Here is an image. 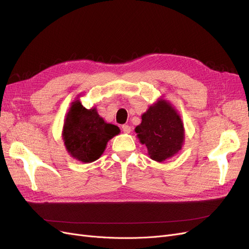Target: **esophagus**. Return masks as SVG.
I'll return each instance as SVG.
<instances>
[{"label": "esophagus", "mask_w": 249, "mask_h": 249, "mask_svg": "<svg viewBox=\"0 0 249 249\" xmlns=\"http://www.w3.org/2000/svg\"><path fill=\"white\" fill-rule=\"evenodd\" d=\"M122 128H123V132H124V134H129V133H131V131H132L131 126L127 125V124H124Z\"/></svg>", "instance_id": "34e87169"}]
</instances>
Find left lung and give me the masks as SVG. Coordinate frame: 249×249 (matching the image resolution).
<instances>
[{"label":"left lung","mask_w":249,"mask_h":249,"mask_svg":"<svg viewBox=\"0 0 249 249\" xmlns=\"http://www.w3.org/2000/svg\"><path fill=\"white\" fill-rule=\"evenodd\" d=\"M141 117L142 122L135 132L140 143L147 147L152 160L164 162L180 152L185 139L184 124L168 100L159 97Z\"/></svg>","instance_id":"8db88e82"}]
</instances>
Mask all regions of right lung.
<instances>
[{"instance_id": "obj_1", "label": "right lung", "mask_w": 249, "mask_h": 249, "mask_svg": "<svg viewBox=\"0 0 249 249\" xmlns=\"http://www.w3.org/2000/svg\"><path fill=\"white\" fill-rule=\"evenodd\" d=\"M81 94L71 103L65 116L62 138L69 155L83 163L101 157L108 141L121 133L117 125L106 123L96 106L87 109L80 101Z\"/></svg>"}]
</instances>
